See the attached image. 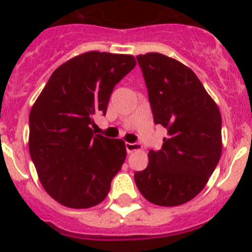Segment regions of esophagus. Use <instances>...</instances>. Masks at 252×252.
I'll use <instances>...</instances> for the list:
<instances>
[{"label":"esophagus","instance_id":"1","mask_svg":"<svg viewBox=\"0 0 252 252\" xmlns=\"http://www.w3.org/2000/svg\"><path fill=\"white\" fill-rule=\"evenodd\" d=\"M126 151H127V154H132V152L137 151V150L141 149V146L138 144H130V142H126Z\"/></svg>","mask_w":252,"mask_h":252}]
</instances>
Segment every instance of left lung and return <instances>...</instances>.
Wrapping results in <instances>:
<instances>
[{
  "label": "left lung",
  "mask_w": 252,
  "mask_h": 252,
  "mask_svg": "<svg viewBox=\"0 0 252 252\" xmlns=\"http://www.w3.org/2000/svg\"><path fill=\"white\" fill-rule=\"evenodd\" d=\"M155 124L167 130L162 147L135 174L146 200L179 206L201 192L222 151L221 114L191 68L158 52L138 55Z\"/></svg>",
  "instance_id": "8db88e82"
}]
</instances>
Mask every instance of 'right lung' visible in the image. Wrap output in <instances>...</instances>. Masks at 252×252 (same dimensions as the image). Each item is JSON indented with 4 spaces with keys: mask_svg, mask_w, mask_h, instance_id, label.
<instances>
[{
    "mask_svg": "<svg viewBox=\"0 0 252 252\" xmlns=\"http://www.w3.org/2000/svg\"><path fill=\"white\" fill-rule=\"evenodd\" d=\"M136 66L132 55L90 51L51 75L30 112L29 149L43 189L59 204L89 209L102 202L121 170L126 146L96 135L116 84Z\"/></svg>",
    "mask_w": 252,
    "mask_h": 252,
    "instance_id": "obj_1",
    "label": "right lung"
}]
</instances>
